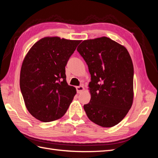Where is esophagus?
<instances>
[{"instance_id":"obj_1","label":"esophagus","mask_w":158,"mask_h":158,"mask_svg":"<svg viewBox=\"0 0 158 158\" xmlns=\"http://www.w3.org/2000/svg\"><path fill=\"white\" fill-rule=\"evenodd\" d=\"M76 89H77V92L78 94H81L83 91V90H84V88H83V86H82V85L77 86Z\"/></svg>"}]
</instances>
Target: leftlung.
I'll use <instances>...</instances> for the list:
<instances>
[{
	"instance_id": "1",
	"label": "left lung",
	"mask_w": 158,
	"mask_h": 158,
	"mask_svg": "<svg viewBox=\"0 0 158 158\" xmlns=\"http://www.w3.org/2000/svg\"><path fill=\"white\" fill-rule=\"evenodd\" d=\"M91 75V99L83 106L87 116L97 125H117L132 105L134 67L125 47L102 36L83 41L77 49Z\"/></svg>"
}]
</instances>
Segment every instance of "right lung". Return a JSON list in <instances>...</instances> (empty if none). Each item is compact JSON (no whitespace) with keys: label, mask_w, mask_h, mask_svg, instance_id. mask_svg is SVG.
<instances>
[{"label":"right lung","mask_w":158,"mask_h":158,"mask_svg":"<svg viewBox=\"0 0 158 158\" xmlns=\"http://www.w3.org/2000/svg\"><path fill=\"white\" fill-rule=\"evenodd\" d=\"M80 42L45 37L26 54L20 71V89L26 108L38 120L58 119L69 109L77 92L66 82L65 66Z\"/></svg>","instance_id":"right-lung-1"}]
</instances>
